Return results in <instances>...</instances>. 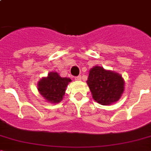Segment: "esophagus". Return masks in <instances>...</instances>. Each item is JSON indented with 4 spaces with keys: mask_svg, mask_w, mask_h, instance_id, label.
Segmentation results:
<instances>
[{
    "mask_svg": "<svg viewBox=\"0 0 151 151\" xmlns=\"http://www.w3.org/2000/svg\"><path fill=\"white\" fill-rule=\"evenodd\" d=\"M75 80L76 81H81V76H78V77H76Z\"/></svg>",
    "mask_w": 151,
    "mask_h": 151,
    "instance_id": "34e87169",
    "label": "esophagus"
}]
</instances>
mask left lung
Returning <instances> with one entry per match:
<instances>
[{
	"instance_id": "1",
	"label": "left lung",
	"mask_w": 151,
	"mask_h": 151,
	"mask_svg": "<svg viewBox=\"0 0 151 151\" xmlns=\"http://www.w3.org/2000/svg\"><path fill=\"white\" fill-rule=\"evenodd\" d=\"M87 84L94 100L104 106L119 100L124 90V80L120 73L99 66L90 70Z\"/></svg>"
}]
</instances>
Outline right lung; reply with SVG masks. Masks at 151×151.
Segmentation results:
<instances>
[{
  "mask_svg": "<svg viewBox=\"0 0 151 151\" xmlns=\"http://www.w3.org/2000/svg\"><path fill=\"white\" fill-rule=\"evenodd\" d=\"M70 78H62L57 72H50L37 82L39 93L47 102L58 103L63 100Z\"/></svg>",
  "mask_w": 151,
  "mask_h": 151,
  "instance_id": "add662e5",
  "label": "right lung"
}]
</instances>
